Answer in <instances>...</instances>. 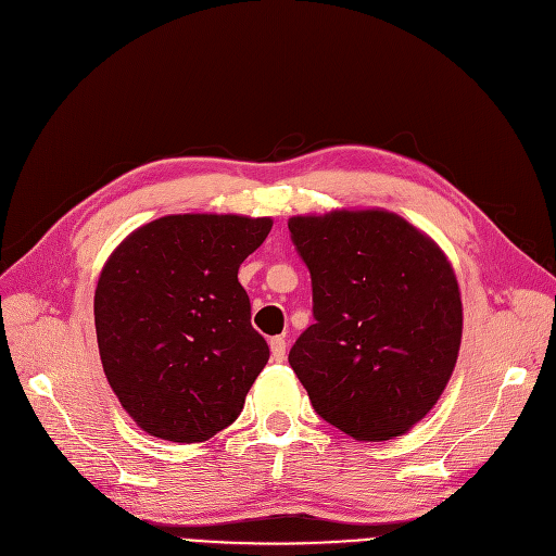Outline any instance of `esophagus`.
I'll list each match as a JSON object with an SVG mask.
<instances>
[{"label": "esophagus", "instance_id": "1", "mask_svg": "<svg viewBox=\"0 0 556 556\" xmlns=\"http://www.w3.org/2000/svg\"><path fill=\"white\" fill-rule=\"evenodd\" d=\"M270 351H273L275 362H283L286 359V339L283 337H273L270 339Z\"/></svg>", "mask_w": 556, "mask_h": 556}]
</instances>
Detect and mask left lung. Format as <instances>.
Returning <instances> with one entry per match:
<instances>
[{
    "label": "left lung",
    "mask_w": 556,
    "mask_h": 556,
    "mask_svg": "<svg viewBox=\"0 0 556 556\" xmlns=\"http://www.w3.org/2000/svg\"><path fill=\"white\" fill-rule=\"evenodd\" d=\"M289 231L314 298L289 364L314 409L355 440L405 433L458 359L463 304L448 261L384 211L293 217Z\"/></svg>",
    "instance_id": "obj_1"
}]
</instances>
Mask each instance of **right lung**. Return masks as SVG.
<instances>
[{
    "label": "right lung",
    "mask_w": 556,
    "mask_h": 556,
    "mask_svg": "<svg viewBox=\"0 0 556 556\" xmlns=\"http://www.w3.org/2000/svg\"><path fill=\"white\" fill-rule=\"evenodd\" d=\"M270 217L169 215L123 240L98 279L100 362L147 433L203 442L231 426L270 359L238 267Z\"/></svg>",
    "instance_id": "1"
}]
</instances>
